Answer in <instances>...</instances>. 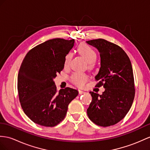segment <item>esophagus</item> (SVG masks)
Instances as JSON below:
<instances>
[{"mask_svg": "<svg viewBox=\"0 0 150 150\" xmlns=\"http://www.w3.org/2000/svg\"><path fill=\"white\" fill-rule=\"evenodd\" d=\"M85 93V92H84V91H83V90H79V93L81 95V94H83V93Z\"/></svg>", "mask_w": 150, "mask_h": 150, "instance_id": "34e87169", "label": "esophagus"}]
</instances>
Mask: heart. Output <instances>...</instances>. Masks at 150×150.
Here are the masks:
<instances>
[{
	"label": "heart",
	"instance_id": "1",
	"mask_svg": "<svg viewBox=\"0 0 150 150\" xmlns=\"http://www.w3.org/2000/svg\"><path fill=\"white\" fill-rule=\"evenodd\" d=\"M78 53L82 57L85 58L86 62L88 63L89 68H92L93 67V63L96 62L97 59V53L92 47L86 44H81L79 45L77 48ZM72 58V54L71 53H68L64 58V66H69V64L71 62ZM72 81L75 85L79 86H83L85 85V83L88 80V76L81 72H75L72 75Z\"/></svg>",
	"mask_w": 150,
	"mask_h": 150
}]
</instances>
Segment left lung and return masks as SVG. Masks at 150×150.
<instances>
[{
	"instance_id": "left-lung-1",
	"label": "left lung",
	"mask_w": 150,
	"mask_h": 150,
	"mask_svg": "<svg viewBox=\"0 0 150 150\" xmlns=\"http://www.w3.org/2000/svg\"><path fill=\"white\" fill-rule=\"evenodd\" d=\"M98 51L100 67L95 79L96 86L103 85L102 95L90 92L92 100L87 109L91 121L101 127L113 125L122 120L132 106L134 79L132 64L120 46L103 39L86 41Z\"/></svg>"
}]
</instances>
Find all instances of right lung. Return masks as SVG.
Wrapping results in <instances>:
<instances>
[{"label": "right lung", "instance_id": "add662e5", "mask_svg": "<svg viewBox=\"0 0 150 150\" xmlns=\"http://www.w3.org/2000/svg\"><path fill=\"white\" fill-rule=\"evenodd\" d=\"M74 39L56 38L29 51L18 76V91L24 112L32 122L54 127L62 121L69 103L78 91L67 87L57 92L54 81L64 67V58L74 46Z\"/></svg>", "mask_w": 150, "mask_h": 150}]
</instances>
